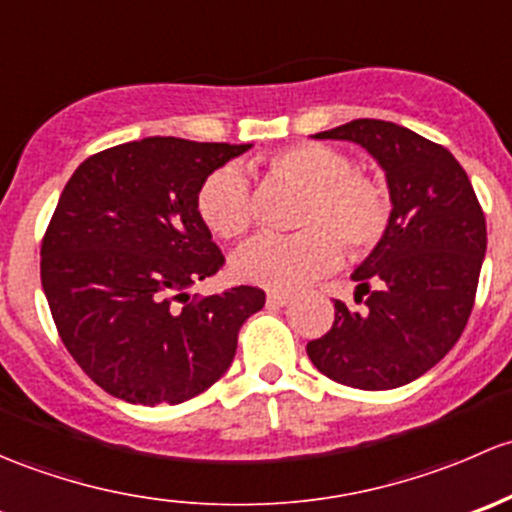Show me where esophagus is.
Returning <instances> with one entry per match:
<instances>
[{
  "mask_svg": "<svg viewBox=\"0 0 512 512\" xmlns=\"http://www.w3.org/2000/svg\"><path fill=\"white\" fill-rule=\"evenodd\" d=\"M266 303L271 305V308H283V305L291 303V295L281 293V291H271L266 295Z\"/></svg>",
  "mask_w": 512,
  "mask_h": 512,
  "instance_id": "esophagus-1",
  "label": "esophagus"
}]
</instances>
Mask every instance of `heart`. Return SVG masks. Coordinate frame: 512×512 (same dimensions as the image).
<instances>
[{
	"instance_id": "heart-1",
	"label": "heart",
	"mask_w": 512,
	"mask_h": 512,
	"mask_svg": "<svg viewBox=\"0 0 512 512\" xmlns=\"http://www.w3.org/2000/svg\"><path fill=\"white\" fill-rule=\"evenodd\" d=\"M273 177L305 189L293 236H256L231 258L239 281L293 291L333 268L350 254H365L384 236L389 224V194L377 177L355 170L345 152L323 142H295L266 157ZM204 224L236 239L254 221V199L246 172L226 165L204 179L197 194Z\"/></svg>"
}]
</instances>
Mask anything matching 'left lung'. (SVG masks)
I'll use <instances>...</instances> for the list:
<instances>
[{"label":"left lung","mask_w":512,"mask_h":512,"mask_svg":"<svg viewBox=\"0 0 512 512\" xmlns=\"http://www.w3.org/2000/svg\"><path fill=\"white\" fill-rule=\"evenodd\" d=\"M365 147L384 170L389 224L355 268V300L308 342L325 377L355 389H394L429 372L471 315L486 256V217L466 170L446 147L387 120H352L313 135Z\"/></svg>","instance_id":"left-lung-1"}]
</instances>
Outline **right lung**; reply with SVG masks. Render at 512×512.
I'll use <instances>...</instances> for the list:
<instances>
[{"instance_id":"obj_1","label":"right lung","mask_w":512,"mask_h":512,"mask_svg":"<svg viewBox=\"0 0 512 512\" xmlns=\"http://www.w3.org/2000/svg\"><path fill=\"white\" fill-rule=\"evenodd\" d=\"M251 145L145 138L98 152L63 187L41 244V286L81 370L130 404H179L229 370L263 308L239 286L177 308L224 266L199 217L204 179Z\"/></svg>"}]
</instances>
